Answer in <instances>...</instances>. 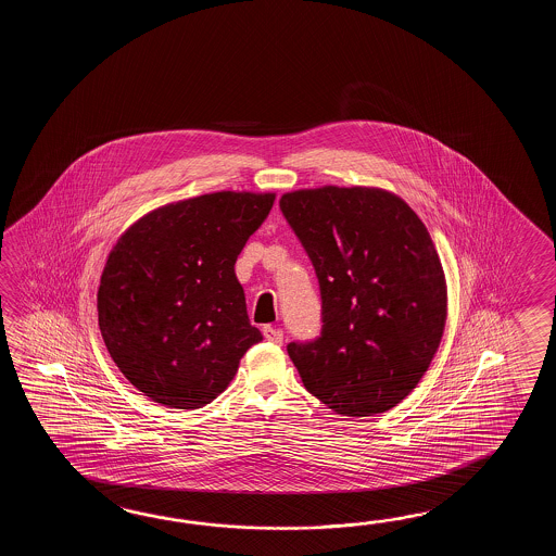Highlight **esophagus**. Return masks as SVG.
Segmentation results:
<instances>
[{
    "label": "esophagus",
    "mask_w": 556,
    "mask_h": 556,
    "mask_svg": "<svg viewBox=\"0 0 556 556\" xmlns=\"http://www.w3.org/2000/svg\"><path fill=\"white\" fill-rule=\"evenodd\" d=\"M262 333H264V338H266L268 342L282 343L283 333L282 330H278V328H273V326H264V328H262Z\"/></svg>",
    "instance_id": "esophagus-1"
}]
</instances>
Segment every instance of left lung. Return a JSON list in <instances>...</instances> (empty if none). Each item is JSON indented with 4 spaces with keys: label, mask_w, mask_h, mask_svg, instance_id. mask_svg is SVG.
Returning a JSON list of instances; mask_svg holds the SVG:
<instances>
[{
    "label": "left lung",
    "mask_w": 556,
    "mask_h": 556,
    "mask_svg": "<svg viewBox=\"0 0 556 556\" xmlns=\"http://www.w3.org/2000/svg\"><path fill=\"white\" fill-rule=\"evenodd\" d=\"M280 211L314 264L321 333L288 343L306 388L336 414H383L438 352L447 286L426 225L388 190H294Z\"/></svg>",
    "instance_id": "1"
}]
</instances>
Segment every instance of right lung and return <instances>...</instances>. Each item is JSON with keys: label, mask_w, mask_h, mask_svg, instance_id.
I'll return each instance as SVG.
<instances>
[{"label": "right lung", "mask_w": 556, "mask_h": 556, "mask_svg": "<svg viewBox=\"0 0 556 556\" xmlns=\"http://www.w3.org/2000/svg\"><path fill=\"white\" fill-rule=\"evenodd\" d=\"M273 192L223 190L144 214L118 238L97 292L99 330L121 374L153 402L199 409L262 340L235 274Z\"/></svg>", "instance_id": "right-lung-1"}]
</instances>
